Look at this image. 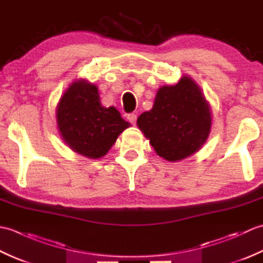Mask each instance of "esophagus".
I'll list each match as a JSON object with an SVG mask.
<instances>
[{"mask_svg": "<svg viewBox=\"0 0 263 263\" xmlns=\"http://www.w3.org/2000/svg\"><path fill=\"white\" fill-rule=\"evenodd\" d=\"M126 117H127V120L132 123V124H135L136 121H137V114H135V113H130V114H127V115H126Z\"/></svg>", "mask_w": 263, "mask_h": 263, "instance_id": "1", "label": "esophagus"}]
</instances>
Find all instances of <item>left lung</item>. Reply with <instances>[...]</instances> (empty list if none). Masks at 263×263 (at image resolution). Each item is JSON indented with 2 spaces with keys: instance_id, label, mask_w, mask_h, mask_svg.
Instances as JSON below:
<instances>
[{
  "instance_id": "8db88e82",
  "label": "left lung",
  "mask_w": 263,
  "mask_h": 263,
  "mask_svg": "<svg viewBox=\"0 0 263 263\" xmlns=\"http://www.w3.org/2000/svg\"><path fill=\"white\" fill-rule=\"evenodd\" d=\"M211 123L210 105L189 76H183L176 85L160 87L153 108L137 120L156 154L168 161L199 152L210 135Z\"/></svg>"
}]
</instances>
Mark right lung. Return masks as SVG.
Returning a JSON list of instances; mask_svg holds the SVG:
<instances>
[{
  "label": "right lung",
  "instance_id": "obj_1",
  "mask_svg": "<svg viewBox=\"0 0 263 263\" xmlns=\"http://www.w3.org/2000/svg\"><path fill=\"white\" fill-rule=\"evenodd\" d=\"M57 123L68 147L91 159L107 154L121 133L130 126L113 106L104 107L97 86L86 79L72 82L60 98Z\"/></svg>",
  "mask_w": 263,
  "mask_h": 263
}]
</instances>
